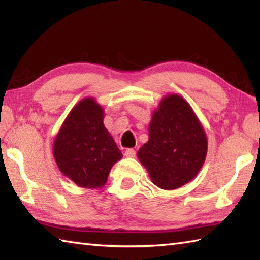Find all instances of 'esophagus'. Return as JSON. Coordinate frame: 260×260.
Returning <instances> with one entry per match:
<instances>
[{
	"mask_svg": "<svg viewBox=\"0 0 260 260\" xmlns=\"http://www.w3.org/2000/svg\"><path fill=\"white\" fill-rule=\"evenodd\" d=\"M124 155H125L126 157H135L136 152H135V150H133V148H128V150L125 151Z\"/></svg>",
	"mask_w": 260,
	"mask_h": 260,
	"instance_id": "34e87169",
	"label": "esophagus"
}]
</instances>
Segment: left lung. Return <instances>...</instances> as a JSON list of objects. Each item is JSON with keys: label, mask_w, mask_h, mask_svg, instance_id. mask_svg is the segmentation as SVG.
<instances>
[{"label": "left lung", "mask_w": 260, "mask_h": 260, "mask_svg": "<svg viewBox=\"0 0 260 260\" xmlns=\"http://www.w3.org/2000/svg\"><path fill=\"white\" fill-rule=\"evenodd\" d=\"M207 152L206 132L190 104L178 93H171L153 112L148 141L137 157L154 184L175 190L196 178Z\"/></svg>", "instance_id": "8db88e82"}]
</instances>
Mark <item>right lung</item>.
I'll use <instances>...</instances> for the list:
<instances>
[{
	"label": "right lung",
	"instance_id": "obj_1",
	"mask_svg": "<svg viewBox=\"0 0 260 260\" xmlns=\"http://www.w3.org/2000/svg\"><path fill=\"white\" fill-rule=\"evenodd\" d=\"M103 120V107L86 97L70 110L53 142L60 172L86 189H102L113 165L123 157Z\"/></svg>",
	"mask_w": 260,
	"mask_h": 260
}]
</instances>
